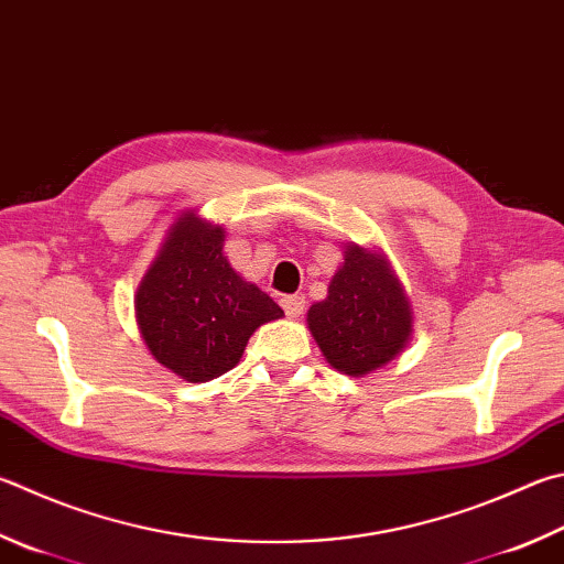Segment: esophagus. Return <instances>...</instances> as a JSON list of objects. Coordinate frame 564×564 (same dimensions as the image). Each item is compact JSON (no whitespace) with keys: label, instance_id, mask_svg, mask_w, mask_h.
I'll return each instance as SVG.
<instances>
[{"label":"esophagus","instance_id":"obj_1","mask_svg":"<svg viewBox=\"0 0 564 564\" xmlns=\"http://www.w3.org/2000/svg\"><path fill=\"white\" fill-rule=\"evenodd\" d=\"M281 305L289 317H301L303 308H305V301H303V295H283Z\"/></svg>","mask_w":564,"mask_h":564}]
</instances>
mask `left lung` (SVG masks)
Instances as JSON below:
<instances>
[{
  "label": "left lung",
  "mask_w": 564,
  "mask_h": 564,
  "mask_svg": "<svg viewBox=\"0 0 564 564\" xmlns=\"http://www.w3.org/2000/svg\"><path fill=\"white\" fill-rule=\"evenodd\" d=\"M412 305L380 251L357 243L327 285V299L313 303L308 327L337 372L365 377L404 350L414 330Z\"/></svg>",
  "instance_id": "8db88e82"
}]
</instances>
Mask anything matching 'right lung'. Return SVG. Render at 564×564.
<instances>
[{
	"label": "right lung",
	"mask_w": 564,
	"mask_h": 564,
	"mask_svg": "<svg viewBox=\"0 0 564 564\" xmlns=\"http://www.w3.org/2000/svg\"><path fill=\"white\" fill-rule=\"evenodd\" d=\"M283 311L243 281L224 256V229L184 212L142 275L135 317L160 365L187 382H209L241 360L249 337Z\"/></svg>",
	"instance_id": "add662e5"
}]
</instances>
